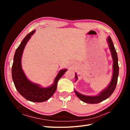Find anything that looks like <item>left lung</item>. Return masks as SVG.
Wrapping results in <instances>:
<instances>
[{"mask_svg": "<svg viewBox=\"0 0 130 130\" xmlns=\"http://www.w3.org/2000/svg\"><path fill=\"white\" fill-rule=\"evenodd\" d=\"M107 41L108 44L109 50L111 51V55L113 62V75L112 79L107 87H106L104 89L102 90L99 94H98L97 95L95 96H88L83 95V94L77 92L76 90H75V93L76 96L79 98L81 100L84 101V103L92 104L101 103V102L107 99V98H108L111 96L116 89L118 81V77L119 75L118 58L117 53L116 52L115 46L113 45L111 38L108 36ZM75 76L76 81V80H77L76 73H75Z\"/></svg>", "mask_w": 130, "mask_h": 130, "instance_id": "8db88e82", "label": "left lung"}]
</instances>
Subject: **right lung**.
<instances>
[{
  "label": "right lung",
  "mask_w": 130,
  "mask_h": 130,
  "mask_svg": "<svg viewBox=\"0 0 130 130\" xmlns=\"http://www.w3.org/2000/svg\"><path fill=\"white\" fill-rule=\"evenodd\" d=\"M35 32V30H34L27 34L15 50L12 66V77L15 88L22 96L30 101L41 103L48 100L53 96L57 89L58 81L67 69L61 70L55 78L54 83L46 88L41 87L40 85L34 83L27 78L22 69V57L27 42Z\"/></svg>",
  "instance_id": "right-lung-1"
}]
</instances>
